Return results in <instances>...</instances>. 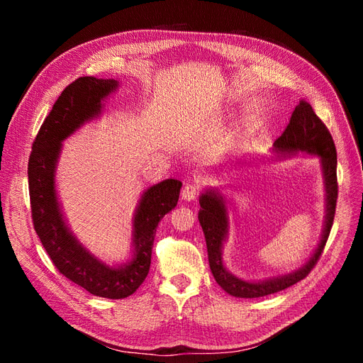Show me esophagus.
Returning a JSON list of instances; mask_svg holds the SVG:
<instances>
[{"label": "esophagus", "mask_w": 363, "mask_h": 363, "mask_svg": "<svg viewBox=\"0 0 363 363\" xmlns=\"http://www.w3.org/2000/svg\"><path fill=\"white\" fill-rule=\"evenodd\" d=\"M199 196V186L196 184H184L182 191V199L184 201H194Z\"/></svg>", "instance_id": "1"}]
</instances>
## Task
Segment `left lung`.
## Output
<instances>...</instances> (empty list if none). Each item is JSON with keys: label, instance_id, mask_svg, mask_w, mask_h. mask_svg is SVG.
<instances>
[{"label": "left lung", "instance_id": "1", "mask_svg": "<svg viewBox=\"0 0 363 363\" xmlns=\"http://www.w3.org/2000/svg\"><path fill=\"white\" fill-rule=\"evenodd\" d=\"M272 150L283 157L296 156L298 152L320 157L325 189V216L323 235L320 244L315 248L309 260L294 272L259 281L239 279L225 268L223 262V247L228 235V208L225 196L216 188H207L200 195L201 208L199 212V219L206 238L208 265H211V271L219 286L227 294L238 296V298H259V296L286 289L303 280L316 265L318 259H320L335 219L337 200L336 148L330 131L327 130L323 121L316 116L309 103L301 100L298 106L295 107L288 127L284 128L283 135L274 142Z\"/></svg>", "mask_w": 363, "mask_h": 363}]
</instances>
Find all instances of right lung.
I'll use <instances>...</instances> for the list:
<instances>
[{
    "label": "right lung",
    "instance_id": "1",
    "mask_svg": "<svg viewBox=\"0 0 363 363\" xmlns=\"http://www.w3.org/2000/svg\"><path fill=\"white\" fill-rule=\"evenodd\" d=\"M119 87L113 79L80 77L54 103L33 142L28 159L31 216L43 248L65 277L89 294L119 300L133 294L148 276L151 251L160 219L177 206L182 182L168 179L142 194L133 215V255L111 267L86 250L68 227L56 191L62 142L103 112V101Z\"/></svg>",
    "mask_w": 363,
    "mask_h": 363
}]
</instances>
